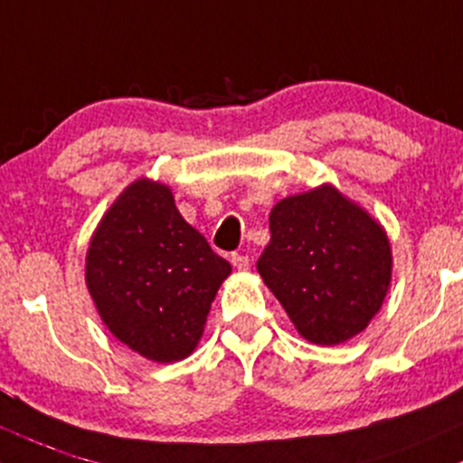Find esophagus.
Masks as SVG:
<instances>
[{
    "label": "esophagus",
    "mask_w": 463,
    "mask_h": 463,
    "mask_svg": "<svg viewBox=\"0 0 463 463\" xmlns=\"http://www.w3.org/2000/svg\"><path fill=\"white\" fill-rule=\"evenodd\" d=\"M232 264L238 269V271H247L249 264H251V262H249V258L242 256V253H233V256H232Z\"/></svg>",
    "instance_id": "obj_1"
}]
</instances>
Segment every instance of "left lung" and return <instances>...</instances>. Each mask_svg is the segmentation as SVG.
Wrapping results in <instances>:
<instances>
[{
  "label": "left lung",
  "instance_id": "left-lung-1",
  "mask_svg": "<svg viewBox=\"0 0 463 463\" xmlns=\"http://www.w3.org/2000/svg\"><path fill=\"white\" fill-rule=\"evenodd\" d=\"M269 227L258 273L295 330L315 345L365 330L392 284L385 227L332 184L278 201Z\"/></svg>",
  "mask_w": 463,
  "mask_h": 463
}]
</instances>
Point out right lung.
<instances>
[{
	"mask_svg": "<svg viewBox=\"0 0 463 463\" xmlns=\"http://www.w3.org/2000/svg\"><path fill=\"white\" fill-rule=\"evenodd\" d=\"M232 264L184 221L170 185H127L93 232L85 282L109 332L155 363L188 358Z\"/></svg>",
	"mask_w": 463,
	"mask_h": 463,
	"instance_id": "add662e5",
	"label": "right lung"
}]
</instances>
